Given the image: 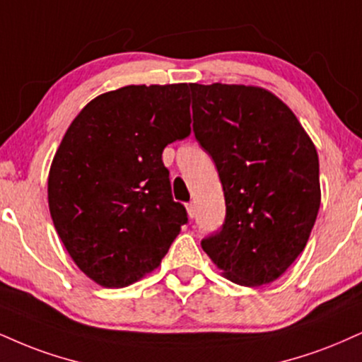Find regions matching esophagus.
Returning a JSON list of instances; mask_svg holds the SVG:
<instances>
[{"label": "esophagus", "mask_w": 362, "mask_h": 362, "mask_svg": "<svg viewBox=\"0 0 362 362\" xmlns=\"http://www.w3.org/2000/svg\"><path fill=\"white\" fill-rule=\"evenodd\" d=\"M185 207H187V214H189L190 219H192V217L195 216V206L192 202H189V204H185Z\"/></svg>", "instance_id": "esophagus-1"}]
</instances>
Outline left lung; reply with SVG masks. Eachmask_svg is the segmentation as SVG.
Returning <instances> with one entry per match:
<instances>
[{"label": "left lung", "mask_w": 362, "mask_h": 362, "mask_svg": "<svg viewBox=\"0 0 362 362\" xmlns=\"http://www.w3.org/2000/svg\"><path fill=\"white\" fill-rule=\"evenodd\" d=\"M195 138L214 160L226 223L202 241L224 278L261 286L280 278L310 238L320 207L319 155L272 90L190 84Z\"/></svg>", "instance_id": "1"}]
</instances>
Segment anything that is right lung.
I'll return each mask as SVG.
<instances>
[{"label":"right lung","mask_w":362,"mask_h":362,"mask_svg":"<svg viewBox=\"0 0 362 362\" xmlns=\"http://www.w3.org/2000/svg\"><path fill=\"white\" fill-rule=\"evenodd\" d=\"M187 84L124 86L87 103L52 160L54 226L86 276L123 288L162 263L187 223L165 146L190 134Z\"/></svg>","instance_id":"add662e5"}]
</instances>
